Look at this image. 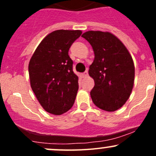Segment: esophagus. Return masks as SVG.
Instances as JSON below:
<instances>
[{
    "mask_svg": "<svg viewBox=\"0 0 156 156\" xmlns=\"http://www.w3.org/2000/svg\"><path fill=\"white\" fill-rule=\"evenodd\" d=\"M87 75H88V72H87V71H86V72H84V73L82 74V76H83V78H86V77L87 76Z\"/></svg>",
    "mask_w": 156,
    "mask_h": 156,
    "instance_id": "1",
    "label": "esophagus"
}]
</instances>
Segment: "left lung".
<instances>
[{"instance_id":"8db88e82","label":"left lung","mask_w":156,"mask_h":156,"mask_svg":"<svg viewBox=\"0 0 156 156\" xmlns=\"http://www.w3.org/2000/svg\"><path fill=\"white\" fill-rule=\"evenodd\" d=\"M81 37L94 52L88 71L94 80L91 99L101 109L116 111L125 104L133 90L135 69L132 56L124 44L108 31H88Z\"/></svg>"}]
</instances>
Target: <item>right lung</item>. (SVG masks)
I'll use <instances>...</instances> for the list:
<instances>
[{
    "label": "right lung",
    "instance_id": "obj_1",
    "mask_svg": "<svg viewBox=\"0 0 156 156\" xmlns=\"http://www.w3.org/2000/svg\"><path fill=\"white\" fill-rule=\"evenodd\" d=\"M81 30H56L41 41L29 64L31 87L41 106L59 115L75 103L78 77L72 70L69 56L71 45L81 36Z\"/></svg>",
    "mask_w": 156,
    "mask_h": 156
}]
</instances>
